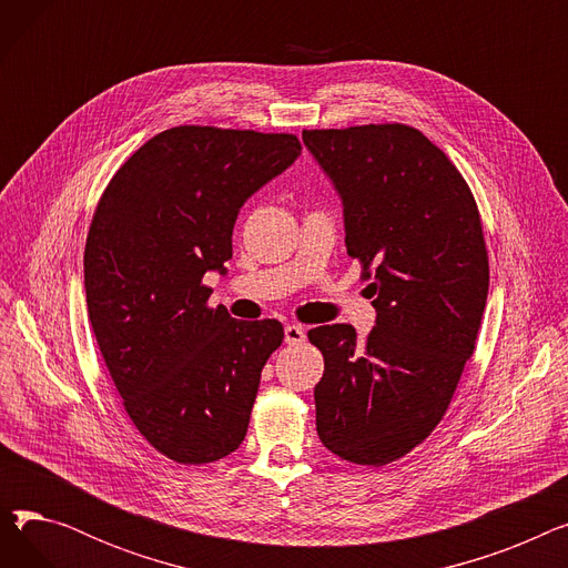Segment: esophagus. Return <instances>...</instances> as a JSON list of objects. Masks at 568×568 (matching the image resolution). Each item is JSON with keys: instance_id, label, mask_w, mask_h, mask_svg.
<instances>
[{"instance_id": "esophagus-1", "label": "esophagus", "mask_w": 568, "mask_h": 568, "mask_svg": "<svg viewBox=\"0 0 568 568\" xmlns=\"http://www.w3.org/2000/svg\"><path fill=\"white\" fill-rule=\"evenodd\" d=\"M306 341V329L302 324H287L285 326V343L287 345H300Z\"/></svg>"}]
</instances>
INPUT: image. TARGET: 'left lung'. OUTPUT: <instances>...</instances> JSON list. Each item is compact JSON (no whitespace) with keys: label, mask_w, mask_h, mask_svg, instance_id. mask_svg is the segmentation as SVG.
I'll list each match as a JSON object with an SVG mask.
<instances>
[{"label":"left lung","mask_w":568,"mask_h":568,"mask_svg":"<svg viewBox=\"0 0 568 568\" xmlns=\"http://www.w3.org/2000/svg\"><path fill=\"white\" fill-rule=\"evenodd\" d=\"M304 144L343 200L347 255L377 311L364 343L349 324L308 332L324 356L317 435L343 460L382 467L435 430L474 352L490 283L479 206L407 124L313 129Z\"/></svg>","instance_id":"1"}]
</instances>
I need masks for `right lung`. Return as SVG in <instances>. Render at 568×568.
Segmentation results:
<instances>
[{
    "label": "right lung",
    "instance_id": "add662e5",
    "mask_svg": "<svg viewBox=\"0 0 568 568\" xmlns=\"http://www.w3.org/2000/svg\"><path fill=\"white\" fill-rule=\"evenodd\" d=\"M302 154L292 133L184 124L114 172L89 225V322L124 409L165 458L204 465L244 442L278 320L212 308L239 209Z\"/></svg>",
    "mask_w": 568,
    "mask_h": 568
}]
</instances>
